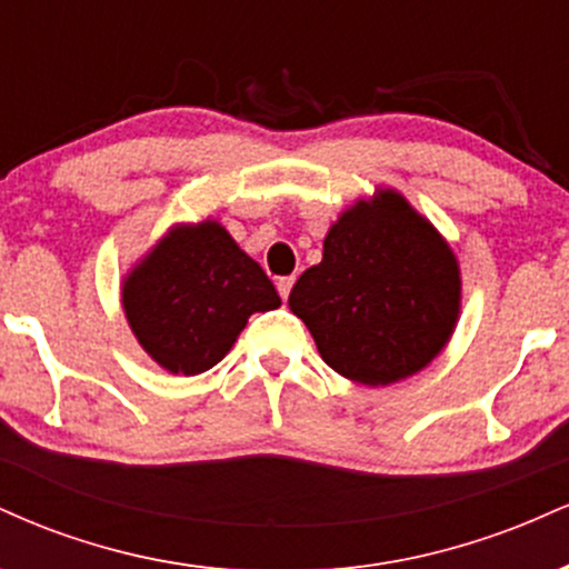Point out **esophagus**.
Here are the masks:
<instances>
[{"label": "esophagus", "instance_id": "obj_1", "mask_svg": "<svg viewBox=\"0 0 569 569\" xmlns=\"http://www.w3.org/2000/svg\"><path fill=\"white\" fill-rule=\"evenodd\" d=\"M291 286H293V278H280V280H278V293H280V299H289Z\"/></svg>", "mask_w": 569, "mask_h": 569}]
</instances>
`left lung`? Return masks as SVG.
Masks as SVG:
<instances>
[{"label":"left lung","instance_id":"8db88e82","mask_svg":"<svg viewBox=\"0 0 569 569\" xmlns=\"http://www.w3.org/2000/svg\"><path fill=\"white\" fill-rule=\"evenodd\" d=\"M462 278L452 246L393 187L339 213L323 259L289 293L337 375L385 388L433 363L452 339Z\"/></svg>","mask_w":569,"mask_h":569}]
</instances>
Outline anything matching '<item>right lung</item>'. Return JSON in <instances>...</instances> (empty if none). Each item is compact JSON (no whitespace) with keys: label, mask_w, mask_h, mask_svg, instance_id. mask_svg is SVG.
I'll return each mask as SVG.
<instances>
[{"label":"right lung","mask_w":569,"mask_h":569,"mask_svg":"<svg viewBox=\"0 0 569 569\" xmlns=\"http://www.w3.org/2000/svg\"><path fill=\"white\" fill-rule=\"evenodd\" d=\"M120 297L143 352L184 377L217 367L253 312L280 307L259 262L211 217L173 224L126 272Z\"/></svg>","instance_id":"obj_1"}]
</instances>
